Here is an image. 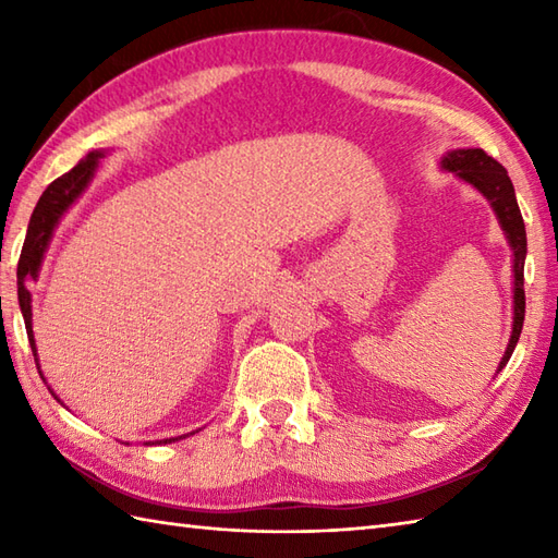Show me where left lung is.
I'll return each mask as SVG.
<instances>
[{"instance_id":"1","label":"left lung","mask_w":558,"mask_h":558,"mask_svg":"<svg viewBox=\"0 0 558 558\" xmlns=\"http://www.w3.org/2000/svg\"><path fill=\"white\" fill-rule=\"evenodd\" d=\"M441 170L453 172L458 180H462L470 186H475L477 192L489 201L496 220H499L501 230L508 240V246L513 252V330L511 338H508V345L504 357L499 362V374L504 366L511 360V354L518 345L520 330H523L525 322V256H527V234H525V222L520 216L515 189L511 177H508L504 165L489 158L482 148H456L448 150L441 158Z\"/></svg>"}]
</instances>
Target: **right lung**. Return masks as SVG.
I'll use <instances>...</instances> for the list:
<instances>
[{
	"mask_svg": "<svg viewBox=\"0 0 558 558\" xmlns=\"http://www.w3.org/2000/svg\"><path fill=\"white\" fill-rule=\"evenodd\" d=\"M105 153H108L105 148L90 150L88 156L76 165V168H71L66 174L57 177V180L43 192L38 206H35L31 222H28L26 242H23V252H21V258H19V306H21L23 322H26V333H28V340H31L35 364H38L40 360H38V348H35V336H33V306H31L28 282L38 280L45 252L52 242V234L57 230L59 220L64 218V213L76 204L83 192H86L90 180H93V174H96V170H98L100 158H105ZM38 372H40V364H38ZM40 376H43V372H40ZM43 381H45V376H43ZM47 388H50V386H47ZM50 393L54 396L52 388H50ZM59 402H62V400H59ZM172 441H177V438H162L160 444H172Z\"/></svg>",
	"mask_w": 558,
	"mask_h": 558,
	"instance_id": "add662e5",
	"label": "right lung"
}]
</instances>
